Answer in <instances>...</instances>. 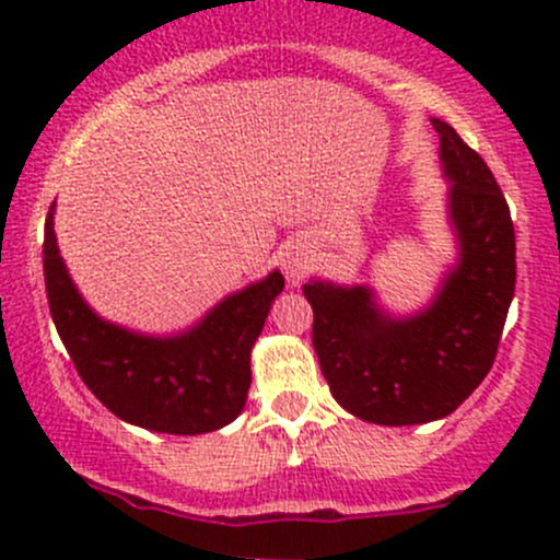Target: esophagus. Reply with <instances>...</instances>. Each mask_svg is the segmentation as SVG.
Segmentation results:
<instances>
[{"label":"esophagus","instance_id":"obj_1","mask_svg":"<svg viewBox=\"0 0 560 560\" xmlns=\"http://www.w3.org/2000/svg\"><path fill=\"white\" fill-rule=\"evenodd\" d=\"M316 268L314 246L306 241H292L284 248V270L292 281H303Z\"/></svg>","mask_w":560,"mask_h":560}]
</instances>
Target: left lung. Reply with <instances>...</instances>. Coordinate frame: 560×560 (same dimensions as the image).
Listing matches in <instances>:
<instances>
[{"instance_id":"1","label":"left lung","mask_w":560,"mask_h":560,"mask_svg":"<svg viewBox=\"0 0 560 560\" xmlns=\"http://www.w3.org/2000/svg\"><path fill=\"white\" fill-rule=\"evenodd\" d=\"M450 180L457 259L422 312L393 316L371 287L308 281L312 341L332 398L365 422L420 425L453 415L493 369L515 295V228L482 156L433 118Z\"/></svg>"}]
</instances>
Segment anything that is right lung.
Instances as JSON below:
<instances>
[{
    "instance_id": "right-lung-1",
    "label": "right lung",
    "mask_w": 560,
    "mask_h": 560,
    "mask_svg": "<svg viewBox=\"0 0 560 560\" xmlns=\"http://www.w3.org/2000/svg\"><path fill=\"white\" fill-rule=\"evenodd\" d=\"M43 270L48 306L78 376L124 422L173 436L230 425L252 385V347L284 276L270 270L224 298L175 336H145L94 314L56 246L54 206L45 219Z\"/></svg>"
}]
</instances>
